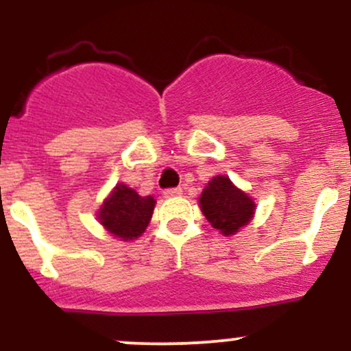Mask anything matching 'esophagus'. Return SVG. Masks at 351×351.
<instances>
[{
    "label": "esophagus",
    "mask_w": 351,
    "mask_h": 351,
    "mask_svg": "<svg viewBox=\"0 0 351 351\" xmlns=\"http://www.w3.org/2000/svg\"><path fill=\"white\" fill-rule=\"evenodd\" d=\"M183 193V190L180 189V186H176V189H168L165 190V197L166 198H173V197H180Z\"/></svg>",
    "instance_id": "1"
}]
</instances>
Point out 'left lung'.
Segmentation results:
<instances>
[{"label": "left lung", "mask_w": 351, "mask_h": 351, "mask_svg": "<svg viewBox=\"0 0 351 351\" xmlns=\"http://www.w3.org/2000/svg\"><path fill=\"white\" fill-rule=\"evenodd\" d=\"M200 210L210 226L221 234H236L253 219L254 202L234 186L228 176H214L202 192Z\"/></svg>", "instance_id": "left-lung-1"}]
</instances>
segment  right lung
<instances>
[{"label":"right lung","instance_id":"right-lung-1","mask_svg":"<svg viewBox=\"0 0 351 351\" xmlns=\"http://www.w3.org/2000/svg\"><path fill=\"white\" fill-rule=\"evenodd\" d=\"M156 200L153 197H141L136 190L123 183L113 189L98 210L100 224L122 241L137 239L153 217Z\"/></svg>","mask_w":351,"mask_h":351}]
</instances>
